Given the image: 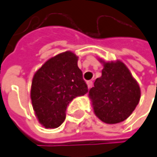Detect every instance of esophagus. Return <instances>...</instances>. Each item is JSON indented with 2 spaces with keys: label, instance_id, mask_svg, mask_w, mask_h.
<instances>
[{
  "label": "esophagus",
  "instance_id": "34e87169",
  "mask_svg": "<svg viewBox=\"0 0 157 157\" xmlns=\"http://www.w3.org/2000/svg\"><path fill=\"white\" fill-rule=\"evenodd\" d=\"M87 85H88V88H89V89H90L92 87V85H93L92 81H88V82H87Z\"/></svg>",
  "mask_w": 157,
  "mask_h": 157
}]
</instances>
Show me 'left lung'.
<instances>
[{"instance_id": "obj_1", "label": "left lung", "mask_w": 157, "mask_h": 157, "mask_svg": "<svg viewBox=\"0 0 157 157\" xmlns=\"http://www.w3.org/2000/svg\"><path fill=\"white\" fill-rule=\"evenodd\" d=\"M102 76L89 91L94 113L103 122L124 121L134 111L140 98V89L126 66L120 60L105 62Z\"/></svg>"}]
</instances>
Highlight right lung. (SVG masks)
Wrapping results in <instances>:
<instances>
[{
  "label": "right lung",
  "instance_id": "add662e5",
  "mask_svg": "<svg viewBox=\"0 0 157 157\" xmlns=\"http://www.w3.org/2000/svg\"><path fill=\"white\" fill-rule=\"evenodd\" d=\"M77 61L74 52H61L44 62L33 76L31 104L38 122L45 128L60 126L68 104L88 92Z\"/></svg>",
  "mask_w": 157,
  "mask_h": 157
}]
</instances>
